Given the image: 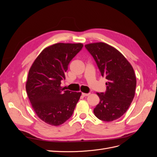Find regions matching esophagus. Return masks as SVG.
Segmentation results:
<instances>
[{
  "label": "esophagus",
  "mask_w": 157,
  "mask_h": 157,
  "mask_svg": "<svg viewBox=\"0 0 157 157\" xmlns=\"http://www.w3.org/2000/svg\"><path fill=\"white\" fill-rule=\"evenodd\" d=\"M82 96L86 97V96H88L89 95H90V94H89V93H88V94H86V93H82Z\"/></svg>",
  "instance_id": "esophagus-1"
}]
</instances>
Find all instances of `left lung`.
I'll use <instances>...</instances> for the list:
<instances>
[{"instance_id": "8db88e82", "label": "left lung", "mask_w": 157, "mask_h": 157, "mask_svg": "<svg viewBox=\"0 0 157 157\" xmlns=\"http://www.w3.org/2000/svg\"><path fill=\"white\" fill-rule=\"evenodd\" d=\"M107 82L105 93H97L99 103L94 113L99 120L111 122L121 117L135 96L136 77L134 69L121 52L104 42L85 45Z\"/></svg>"}]
</instances>
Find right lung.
Segmentation results:
<instances>
[{
  "mask_svg": "<svg viewBox=\"0 0 157 157\" xmlns=\"http://www.w3.org/2000/svg\"><path fill=\"white\" fill-rule=\"evenodd\" d=\"M82 46V43L49 46L40 52L30 67L26 92L33 110L46 124L59 126L73 115L81 92L65 90L61 81L65 79L70 61Z\"/></svg>",
  "mask_w": 157,
  "mask_h": 157,
  "instance_id": "right-lung-1",
  "label": "right lung"
}]
</instances>
